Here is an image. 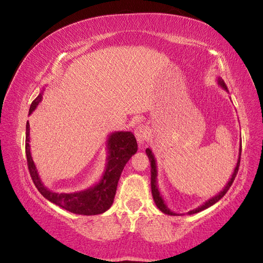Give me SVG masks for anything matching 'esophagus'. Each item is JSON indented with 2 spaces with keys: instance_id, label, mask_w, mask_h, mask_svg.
I'll return each instance as SVG.
<instances>
[{
  "instance_id": "34e87169",
  "label": "esophagus",
  "mask_w": 263,
  "mask_h": 263,
  "mask_svg": "<svg viewBox=\"0 0 263 263\" xmlns=\"http://www.w3.org/2000/svg\"><path fill=\"white\" fill-rule=\"evenodd\" d=\"M135 135H136L138 142H139V144H144V142L147 140V138H148V128H147V126L142 125V124L139 126H137L136 130H135Z\"/></svg>"
}]
</instances>
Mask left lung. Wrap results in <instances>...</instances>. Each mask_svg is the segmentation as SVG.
Instances as JSON below:
<instances>
[{
	"mask_svg": "<svg viewBox=\"0 0 263 263\" xmlns=\"http://www.w3.org/2000/svg\"><path fill=\"white\" fill-rule=\"evenodd\" d=\"M217 81H218V84H219V86L222 89H224V90L228 91V87H226L225 82L222 81L220 78H218ZM146 154H147V157L149 159V162H151V189H152V196H153V199H154L155 204H157V206L159 208V210L162 211L163 213H166V215H169V216H179V215H177V213H175L174 211H172L171 209L167 206V204L164 203V201H163L162 196L160 195V191H159V188H158V181H157V179H158V168H157V161H155L154 154L152 153V151H151L149 148L146 149ZM240 155H241V142H240L238 161H237V164H235L233 174H232V176H231V179L229 180L228 184H226L224 188H222V190L220 191V193H218L216 196H213V197H211L210 199H208V201L205 203H203L202 205H199L198 208L194 209V210L189 211L188 215H194V213H197V212H201L203 210H205V209L210 208L211 205H213V204L219 201L220 198L224 197V195L228 193V190L230 189V186L232 185V183H233L235 176H237L238 169H239V166H240Z\"/></svg>",
	"mask_w": 263,
	"mask_h": 263,
	"instance_id": "left-lung-1",
	"label": "left lung"
}]
</instances>
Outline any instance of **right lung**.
<instances>
[{"instance_id":"obj_1","label":"right lung","mask_w":263,"mask_h":263,"mask_svg":"<svg viewBox=\"0 0 263 263\" xmlns=\"http://www.w3.org/2000/svg\"><path fill=\"white\" fill-rule=\"evenodd\" d=\"M43 100V90L31 103L29 115H31L37 108L39 102ZM30 124L26 123V141L25 153L28 160L29 172L35 188L38 189L44 197L48 201L54 203L65 210L72 213L83 216L100 215L109 210L112 205L114 198L117 190L119 177L124 167L128 160L135 153H137L138 145L136 137L132 132H114L109 135L106 140V148H108V158H106L105 171L102 175L99 183L86 190L77 191V193H53L44 185L41 176L38 174L37 168L31 157L30 152Z\"/></svg>"}]
</instances>
